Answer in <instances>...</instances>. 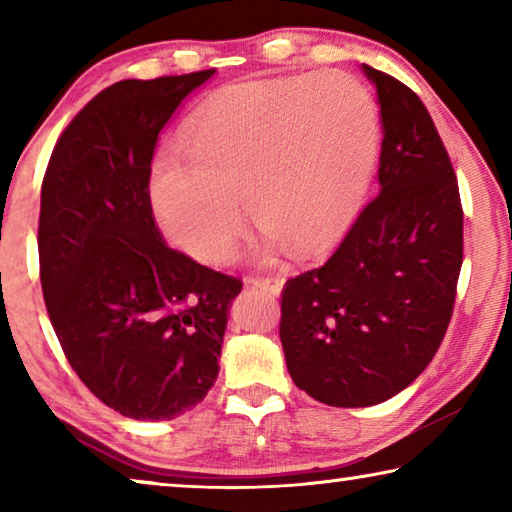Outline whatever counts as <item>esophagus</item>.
<instances>
[{"mask_svg": "<svg viewBox=\"0 0 512 512\" xmlns=\"http://www.w3.org/2000/svg\"><path fill=\"white\" fill-rule=\"evenodd\" d=\"M248 284H250V287H255V289H262V291L273 293V296H277V293L282 291V280H280V277H275V275L248 277Z\"/></svg>", "mask_w": 512, "mask_h": 512, "instance_id": "34e87169", "label": "esophagus"}]
</instances>
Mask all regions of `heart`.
Here are the masks:
<instances>
[{
	"mask_svg": "<svg viewBox=\"0 0 512 512\" xmlns=\"http://www.w3.org/2000/svg\"><path fill=\"white\" fill-rule=\"evenodd\" d=\"M187 160L164 153L151 171V207L173 246L203 264L228 259L241 207L264 239L305 255L359 210L375 173L377 108L343 72L235 85L189 119Z\"/></svg>",
	"mask_w": 512,
	"mask_h": 512,
	"instance_id": "1",
	"label": "heart"
}]
</instances>
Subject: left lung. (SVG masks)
Here are the masks:
<instances>
[{
	"label": "left lung",
	"instance_id": "obj_1",
	"mask_svg": "<svg viewBox=\"0 0 512 512\" xmlns=\"http://www.w3.org/2000/svg\"><path fill=\"white\" fill-rule=\"evenodd\" d=\"M381 119L379 196L323 266L284 284L280 341L293 384L359 409L429 366L452 318L463 210L443 140L418 94L370 65Z\"/></svg>",
	"mask_w": 512,
	"mask_h": 512
}]
</instances>
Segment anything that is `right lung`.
Here are the masks:
<instances>
[{"label":"right lung","mask_w":512,"mask_h":512,"mask_svg":"<svg viewBox=\"0 0 512 512\" xmlns=\"http://www.w3.org/2000/svg\"><path fill=\"white\" fill-rule=\"evenodd\" d=\"M205 72L119 81L60 135L40 194V282L67 361L133 420H171L219 377L237 277L164 244L149 180L158 135Z\"/></svg>","instance_id":"add662e5"}]
</instances>
